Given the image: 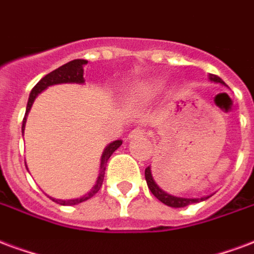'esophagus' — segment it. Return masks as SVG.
I'll use <instances>...</instances> for the list:
<instances>
[{
	"instance_id": "esophagus-1",
	"label": "esophagus",
	"mask_w": 254,
	"mask_h": 254,
	"mask_svg": "<svg viewBox=\"0 0 254 254\" xmlns=\"http://www.w3.org/2000/svg\"><path fill=\"white\" fill-rule=\"evenodd\" d=\"M142 136H148V132H146L145 129H142V127H136V129H133L132 132L129 133V138H136V137Z\"/></svg>"
}]
</instances>
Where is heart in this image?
Segmentation results:
<instances>
[{
  "mask_svg": "<svg viewBox=\"0 0 254 254\" xmlns=\"http://www.w3.org/2000/svg\"><path fill=\"white\" fill-rule=\"evenodd\" d=\"M160 87H161L160 82H157V80H151V82L142 83L141 86L136 90V94L148 95V94H152V93H155V91H157Z\"/></svg>",
  "mask_w": 254,
  "mask_h": 254,
  "instance_id": "obj_1",
  "label": "heart"
}]
</instances>
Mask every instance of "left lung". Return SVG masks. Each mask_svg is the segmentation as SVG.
I'll return each mask as SVG.
<instances>
[{
    "label": "left lung",
    "instance_id": "8db88e82",
    "mask_svg": "<svg viewBox=\"0 0 254 254\" xmlns=\"http://www.w3.org/2000/svg\"><path fill=\"white\" fill-rule=\"evenodd\" d=\"M210 80H213V82H217V83H223V80L217 76V75H210ZM225 84V83H223ZM145 180H146V185H148V189L151 190V192L155 195L156 198L159 199L160 202H163L167 206H170V207H185V206H189L191 203H196V202H200V200H204V199H207L208 196H204V198H194V199H190V198H179V196H174V195H170L164 192L163 190L159 187V186L156 185V182L152 178L151 174V167H146L145 168Z\"/></svg>",
    "mask_w": 254,
    "mask_h": 254
}]
</instances>
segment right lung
I'll return each mask as SVG.
<instances>
[{
	"label": "right lung",
	"mask_w": 254,
	"mask_h": 254,
	"mask_svg": "<svg viewBox=\"0 0 254 254\" xmlns=\"http://www.w3.org/2000/svg\"><path fill=\"white\" fill-rule=\"evenodd\" d=\"M87 62L83 59H75L71 60L65 64L60 65L59 68L54 69L52 72L47 74L44 78H41L39 82L36 83V86L32 89L31 95H29V99H28L27 105V112H25V116H24V120H22V132H24V127H25V121H27V114L31 109L32 103L35 101V98L37 97V94L41 93L43 90H46L48 86H52V84H59V83H83V65L86 64ZM122 144L121 140H117V141H113L109 146H106V149L103 151L102 159H101V168H99V176L97 179V185L94 186L93 190L90 191L89 194H86L82 198L78 199H69V200H60V199H52L56 203L62 204V206H72V204H78L80 202H84L87 199L93 198L94 195L98 192L101 187H102L103 176H105V170H106V163H108L109 157L113 155V152L116 151L117 148H120V145Z\"/></svg>",
	"instance_id": "1"
}]
</instances>
